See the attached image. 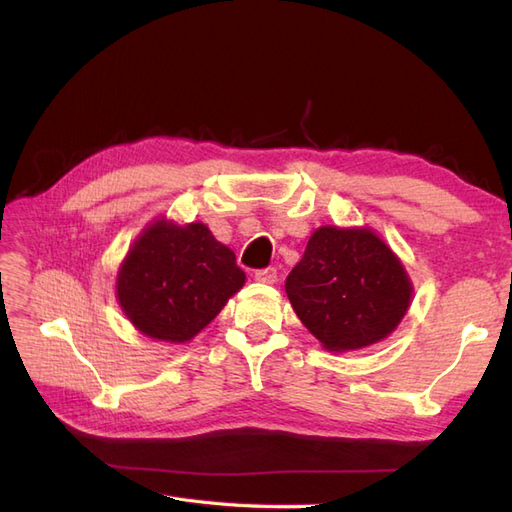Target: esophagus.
<instances>
[{
	"mask_svg": "<svg viewBox=\"0 0 512 512\" xmlns=\"http://www.w3.org/2000/svg\"><path fill=\"white\" fill-rule=\"evenodd\" d=\"M254 280L262 282V284H275L277 282V269L275 267H267V269H258L254 273Z\"/></svg>",
	"mask_w": 512,
	"mask_h": 512,
	"instance_id": "obj_1",
	"label": "esophagus"
}]
</instances>
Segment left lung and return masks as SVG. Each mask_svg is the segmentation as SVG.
I'll return each mask as SVG.
<instances>
[{"instance_id": "obj_1", "label": "left lung", "mask_w": 512, "mask_h": 512, "mask_svg": "<svg viewBox=\"0 0 512 512\" xmlns=\"http://www.w3.org/2000/svg\"><path fill=\"white\" fill-rule=\"evenodd\" d=\"M294 312L327 350L365 348L404 318L412 286L397 256L367 228H318L286 277Z\"/></svg>"}]
</instances>
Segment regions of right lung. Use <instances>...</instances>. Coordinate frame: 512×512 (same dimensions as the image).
Masks as SVG:
<instances>
[{
	"label": "right lung",
	"mask_w": 512,
	"mask_h": 512,
	"mask_svg": "<svg viewBox=\"0 0 512 512\" xmlns=\"http://www.w3.org/2000/svg\"><path fill=\"white\" fill-rule=\"evenodd\" d=\"M243 282L235 254L207 226L160 220L123 260L117 297L138 331L181 344L203 331Z\"/></svg>",
	"instance_id": "right-lung-1"
}]
</instances>
